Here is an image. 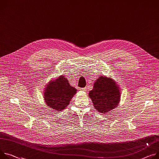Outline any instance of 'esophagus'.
Instances as JSON below:
<instances>
[{"mask_svg": "<svg viewBox=\"0 0 159 159\" xmlns=\"http://www.w3.org/2000/svg\"><path fill=\"white\" fill-rule=\"evenodd\" d=\"M80 90L82 91H86V88H80Z\"/></svg>", "mask_w": 159, "mask_h": 159, "instance_id": "1", "label": "esophagus"}]
</instances>
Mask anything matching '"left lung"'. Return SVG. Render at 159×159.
Returning a JSON list of instances; mask_svg holds the SVG:
<instances>
[{
    "label": "left lung",
    "mask_w": 159,
    "mask_h": 159,
    "mask_svg": "<svg viewBox=\"0 0 159 159\" xmlns=\"http://www.w3.org/2000/svg\"><path fill=\"white\" fill-rule=\"evenodd\" d=\"M120 94L119 85L116 82L110 77L101 75L94 82L89 96L94 108L101 113H106L118 106Z\"/></svg>",
    "instance_id": "8db88e82"
}]
</instances>
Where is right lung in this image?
Here are the masks:
<instances>
[{
  "instance_id": "add662e5",
  "label": "right lung",
  "mask_w": 159,
  "mask_h": 159,
  "mask_svg": "<svg viewBox=\"0 0 159 159\" xmlns=\"http://www.w3.org/2000/svg\"><path fill=\"white\" fill-rule=\"evenodd\" d=\"M77 89L71 86L64 75L51 80L44 90V99L46 105L56 111H61L70 104Z\"/></svg>"
}]
</instances>
